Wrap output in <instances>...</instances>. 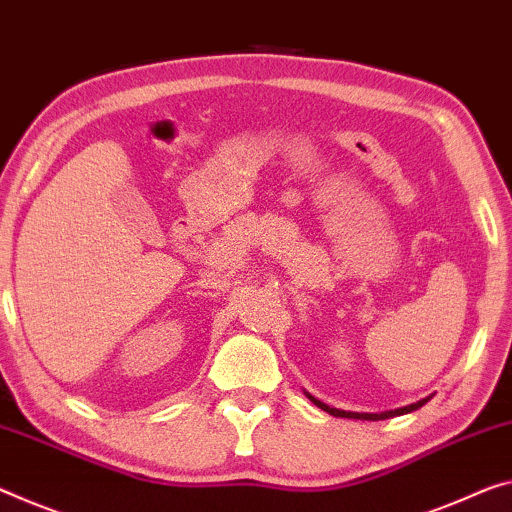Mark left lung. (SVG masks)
I'll use <instances>...</instances> for the list:
<instances>
[{
    "mask_svg": "<svg viewBox=\"0 0 512 512\" xmlns=\"http://www.w3.org/2000/svg\"><path fill=\"white\" fill-rule=\"evenodd\" d=\"M311 398V403L313 405H318L320 410H325V412H329L332 416H341V419H364V421H384V419H391V416H400V414H410V412H414V410H419V407H423L428 403V400L432 398V396H428V398H423V400H419V403H414V405H407V407H400V410H389V412H382V414H361V412H345V410H336V407H329V405H325V403H320L318 398H313V396H309Z\"/></svg>",
    "mask_w": 512,
    "mask_h": 512,
    "instance_id": "left-lung-1",
    "label": "left lung"
}]
</instances>
